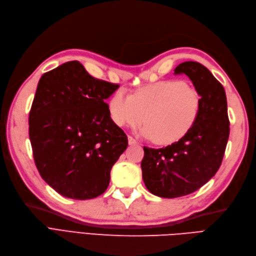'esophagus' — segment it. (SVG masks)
Segmentation results:
<instances>
[{
    "mask_svg": "<svg viewBox=\"0 0 256 256\" xmlns=\"http://www.w3.org/2000/svg\"><path fill=\"white\" fill-rule=\"evenodd\" d=\"M128 143H129V145H136V144H138V141L136 140V138H134L132 136H129L128 138Z\"/></svg>",
    "mask_w": 256,
    "mask_h": 256,
    "instance_id": "1",
    "label": "esophagus"
}]
</instances>
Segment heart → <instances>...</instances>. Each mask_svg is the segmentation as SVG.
I'll use <instances>...</instances> for the list:
<instances>
[{"label":"heart","mask_w":256,"mask_h":256,"mask_svg":"<svg viewBox=\"0 0 256 256\" xmlns=\"http://www.w3.org/2000/svg\"><path fill=\"white\" fill-rule=\"evenodd\" d=\"M202 95L182 80H162L136 90L132 96L118 90L109 102L113 122L120 127L138 126L146 116L142 136L161 145L180 141L196 125Z\"/></svg>","instance_id":"obj_1"}]
</instances>
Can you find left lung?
I'll use <instances>...</instances> for the list:
<instances>
[{"label":"left lung","instance_id":"left-lung-1","mask_svg":"<svg viewBox=\"0 0 256 256\" xmlns=\"http://www.w3.org/2000/svg\"><path fill=\"white\" fill-rule=\"evenodd\" d=\"M174 72L189 76L202 95V109L196 125L180 141L158 150L144 146V184L152 194L166 198L190 194L210 180L221 166L230 136L222 84L198 62H184Z\"/></svg>","mask_w":256,"mask_h":256}]
</instances>
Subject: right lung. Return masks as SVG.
Instances as JSON below:
<instances>
[{"mask_svg": "<svg viewBox=\"0 0 256 256\" xmlns=\"http://www.w3.org/2000/svg\"><path fill=\"white\" fill-rule=\"evenodd\" d=\"M120 85L92 76L78 60L42 76L28 116L33 156L42 180L74 200L99 196L128 146L106 99Z\"/></svg>", "mask_w": 256, "mask_h": 256, "instance_id": "obj_1", "label": "right lung"}]
</instances>
